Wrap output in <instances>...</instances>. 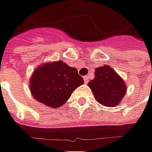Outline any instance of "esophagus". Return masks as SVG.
Masks as SVG:
<instances>
[{
    "label": "esophagus",
    "instance_id": "obj_1",
    "mask_svg": "<svg viewBox=\"0 0 152 152\" xmlns=\"http://www.w3.org/2000/svg\"><path fill=\"white\" fill-rule=\"evenodd\" d=\"M83 78H84V82H85V83H88V81H89V76H84Z\"/></svg>",
    "mask_w": 152,
    "mask_h": 152
}]
</instances>
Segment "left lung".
Returning <instances> with one entry per match:
<instances>
[{
    "mask_svg": "<svg viewBox=\"0 0 152 152\" xmlns=\"http://www.w3.org/2000/svg\"><path fill=\"white\" fill-rule=\"evenodd\" d=\"M94 76V79L88 85L96 100L107 107L118 105L127 91L126 84L121 76L107 64L95 69Z\"/></svg>",
    "mask_w": 152,
    "mask_h": 152,
    "instance_id": "obj_1",
    "label": "left lung"
}]
</instances>
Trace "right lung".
<instances>
[{
	"mask_svg": "<svg viewBox=\"0 0 152 152\" xmlns=\"http://www.w3.org/2000/svg\"><path fill=\"white\" fill-rule=\"evenodd\" d=\"M83 83V78L76 68L58 60L39 66L31 76L30 89L37 101L52 108H58Z\"/></svg>",
	"mask_w": 152,
	"mask_h": 152,
	"instance_id": "right-lung-1",
	"label": "right lung"
}]
</instances>
